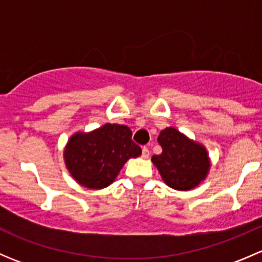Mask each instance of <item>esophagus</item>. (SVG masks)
<instances>
[{
    "instance_id": "obj_1",
    "label": "esophagus",
    "mask_w": 262,
    "mask_h": 262,
    "mask_svg": "<svg viewBox=\"0 0 262 262\" xmlns=\"http://www.w3.org/2000/svg\"><path fill=\"white\" fill-rule=\"evenodd\" d=\"M142 157L143 158L149 157V149H148L147 147H143V149H142Z\"/></svg>"
}]
</instances>
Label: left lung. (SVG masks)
I'll return each instance as SVG.
<instances>
[{"mask_svg":"<svg viewBox=\"0 0 262 262\" xmlns=\"http://www.w3.org/2000/svg\"><path fill=\"white\" fill-rule=\"evenodd\" d=\"M158 143L162 153L153 156L152 162L167 186L189 191L207 179L212 162L204 144L189 138L173 126L161 132Z\"/></svg>","mask_w":262,"mask_h":262,"instance_id":"1","label":"left lung"}]
</instances>
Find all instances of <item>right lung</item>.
I'll use <instances>...</instances> for the list:
<instances>
[{"mask_svg":"<svg viewBox=\"0 0 262 262\" xmlns=\"http://www.w3.org/2000/svg\"><path fill=\"white\" fill-rule=\"evenodd\" d=\"M141 155V147L132 141L130 128L110 123L91 132H76L63 149L70 175L90 190L112 185L126 161Z\"/></svg>","mask_w":262,"mask_h":262,"instance_id":"right-lung-1","label":"right lung"}]
</instances>
